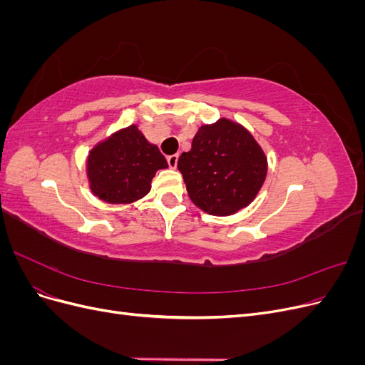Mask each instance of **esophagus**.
Listing matches in <instances>:
<instances>
[{
  "instance_id": "34e87169",
  "label": "esophagus",
  "mask_w": 365,
  "mask_h": 365,
  "mask_svg": "<svg viewBox=\"0 0 365 365\" xmlns=\"http://www.w3.org/2000/svg\"><path fill=\"white\" fill-rule=\"evenodd\" d=\"M168 163H169V168L170 169H175L176 164H178V155H176V153H175V155H169L168 157Z\"/></svg>"
}]
</instances>
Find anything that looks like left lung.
I'll list each match as a JSON object with an SVG mask.
<instances>
[{"label": "left lung", "instance_id": "8db88e82", "mask_svg": "<svg viewBox=\"0 0 365 365\" xmlns=\"http://www.w3.org/2000/svg\"><path fill=\"white\" fill-rule=\"evenodd\" d=\"M192 202L212 216H231L248 207L267 180L268 158L251 132L222 117L202 125L192 149L178 160Z\"/></svg>", "mask_w": 365, "mask_h": 365}]
</instances>
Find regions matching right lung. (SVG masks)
<instances>
[{
  "instance_id": "right-lung-1",
  "label": "right lung",
  "mask_w": 365,
  "mask_h": 365,
  "mask_svg": "<svg viewBox=\"0 0 365 365\" xmlns=\"http://www.w3.org/2000/svg\"><path fill=\"white\" fill-rule=\"evenodd\" d=\"M85 168L96 197L108 204H132L150 192L153 176L169 164L158 146L130 125L97 141L88 152Z\"/></svg>"
}]
</instances>
